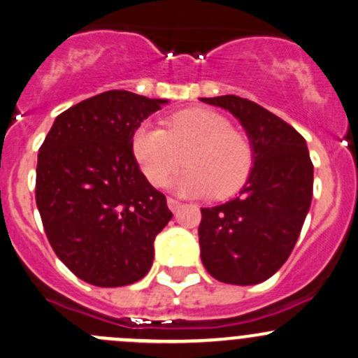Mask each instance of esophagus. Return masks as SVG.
Wrapping results in <instances>:
<instances>
[{"mask_svg":"<svg viewBox=\"0 0 358 358\" xmlns=\"http://www.w3.org/2000/svg\"><path fill=\"white\" fill-rule=\"evenodd\" d=\"M168 208H169V210H173V213H176V210L182 208V202L176 201V199H173V197H168Z\"/></svg>","mask_w":358,"mask_h":358,"instance_id":"1","label":"esophagus"}]
</instances>
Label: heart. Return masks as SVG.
<instances>
[{
	"label": "heart",
	"instance_id": "1",
	"mask_svg": "<svg viewBox=\"0 0 358 358\" xmlns=\"http://www.w3.org/2000/svg\"><path fill=\"white\" fill-rule=\"evenodd\" d=\"M131 149L142 173L154 187H164L182 166L187 169L173 187L183 195L229 197L247 182L254 166V148L243 131L231 129L227 116L206 108L175 113L166 130L142 123L131 137Z\"/></svg>",
	"mask_w": 358,
	"mask_h": 358
}]
</instances>
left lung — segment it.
<instances>
[{"label":"left lung","mask_w":358,"mask_h":358,"mask_svg":"<svg viewBox=\"0 0 358 358\" xmlns=\"http://www.w3.org/2000/svg\"><path fill=\"white\" fill-rule=\"evenodd\" d=\"M201 101L238 118L254 148V166L238 197L201 209L202 264L223 283H262L287 262L310 208L314 166L306 138L243 97Z\"/></svg>","instance_id":"obj_1"}]
</instances>
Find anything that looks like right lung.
Instances as JSON below:
<instances>
[{
	"label": "right lung",
	"instance_id": "1",
	"mask_svg": "<svg viewBox=\"0 0 358 358\" xmlns=\"http://www.w3.org/2000/svg\"><path fill=\"white\" fill-rule=\"evenodd\" d=\"M166 99L108 90L56 116L37 156L36 202L59 261L94 287L142 280L171 220L138 168L131 137Z\"/></svg>",
	"mask_w": 358,
	"mask_h": 358
}]
</instances>
